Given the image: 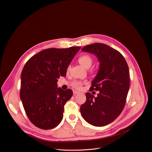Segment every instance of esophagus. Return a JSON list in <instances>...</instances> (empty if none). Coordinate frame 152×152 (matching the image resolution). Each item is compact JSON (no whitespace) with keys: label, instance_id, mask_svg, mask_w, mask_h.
Wrapping results in <instances>:
<instances>
[{"label":"esophagus","instance_id":"34e87169","mask_svg":"<svg viewBox=\"0 0 152 152\" xmlns=\"http://www.w3.org/2000/svg\"><path fill=\"white\" fill-rule=\"evenodd\" d=\"M80 94V92H78V91L73 90V94H74V96H75L76 95H77V94Z\"/></svg>","mask_w":152,"mask_h":152}]
</instances>
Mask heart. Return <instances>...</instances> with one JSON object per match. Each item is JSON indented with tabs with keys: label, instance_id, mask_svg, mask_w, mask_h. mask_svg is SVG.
<instances>
[{
	"label": "heart",
	"instance_id": "heart-1",
	"mask_svg": "<svg viewBox=\"0 0 152 152\" xmlns=\"http://www.w3.org/2000/svg\"><path fill=\"white\" fill-rule=\"evenodd\" d=\"M79 63L86 69H88L91 67L93 62L92 58L88 55H83L78 58ZM69 69V67H68V70ZM82 82L80 81H74L72 83V86L77 89H80L82 87Z\"/></svg>",
	"mask_w": 152,
	"mask_h": 152
}]
</instances>
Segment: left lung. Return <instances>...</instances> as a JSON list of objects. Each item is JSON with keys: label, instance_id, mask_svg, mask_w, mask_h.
Listing matches in <instances>:
<instances>
[{"label": "left lung", "instance_id": "obj_1", "mask_svg": "<svg viewBox=\"0 0 152 152\" xmlns=\"http://www.w3.org/2000/svg\"><path fill=\"white\" fill-rule=\"evenodd\" d=\"M81 50L96 56L100 64L90 88L99 94L95 97L86 93L80 112L88 124L104 126L115 120L125 107L129 89L128 65L119 51L104 44L88 45Z\"/></svg>", "mask_w": 152, "mask_h": 152}]
</instances>
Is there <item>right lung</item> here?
<instances>
[{
	"mask_svg": "<svg viewBox=\"0 0 152 152\" xmlns=\"http://www.w3.org/2000/svg\"><path fill=\"white\" fill-rule=\"evenodd\" d=\"M80 47L48 48L30 58L21 72L20 98L25 112L42 129L56 127L64 117V105L72 96L71 89L57 87L60 76L67 69Z\"/></svg>",
	"mask_w": 152,
	"mask_h": 152,
	"instance_id": "right-lung-1",
	"label": "right lung"
}]
</instances>
